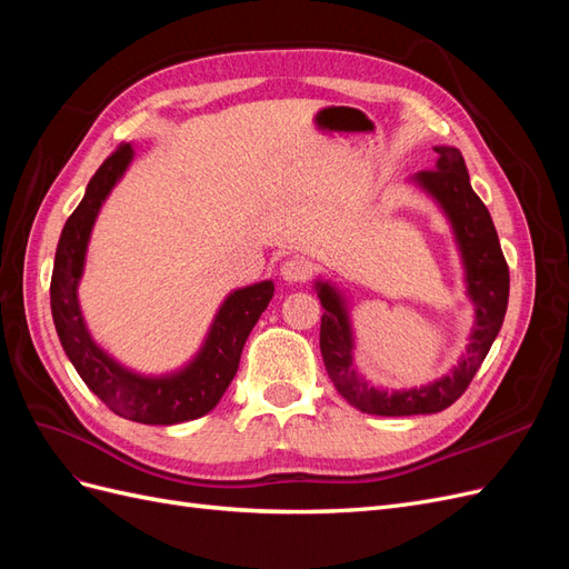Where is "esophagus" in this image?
Here are the masks:
<instances>
[{
  "label": "esophagus",
  "mask_w": 569,
  "mask_h": 569,
  "mask_svg": "<svg viewBox=\"0 0 569 569\" xmlns=\"http://www.w3.org/2000/svg\"><path fill=\"white\" fill-rule=\"evenodd\" d=\"M280 274L284 282H306L313 274V266L303 261V258H289V261L282 263Z\"/></svg>",
  "instance_id": "obj_1"
}]
</instances>
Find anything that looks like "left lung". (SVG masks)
<instances>
[{
    "label": "left lung",
    "instance_id": "8db88e82",
    "mask_svg": "<svg viewBox=\"0 0 569 569\" xmlns=\"http://www.w3.org/2000/svg\"><path fill=\"white\" fill-rule=\"evenodd\" d=\"M435 151L439 153L437 168L420 170L412 180L439 201L443 213L451 220L462 256L465 280H468V295L475 303V330L470 335L468 351L441 380L408 391L375 389L368 387L353 368V335L341 297L335 287L318 282V297L325 308L320 320L325 370L343 399L368 416H425V412H439L456 403L470 387L479 366L485 363L506 318L510 272L493 220L487 206L475 194L462 153L456 147H435Z\"/></svg>",
    "mask_w": 569,
    "mask_h": 569
}]
</instances>
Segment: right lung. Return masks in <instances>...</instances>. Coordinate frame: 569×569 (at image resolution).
I'll return each instance as SVG.
<instances>
[{"label":"right lung","mask_w":569,"mask_h":569,"mask_svg":"<svg viewBox=\"0 0 569 569\" xmlns=\"http://www.w3.org/2000/svg\"><path fill=\"white\" fill-rule=\"evenodd\" d=\"M132 161V147L120 144L92 176L78 209L66 220L54 270H51V316L66 356L82 382L116 416L142 425H178L213 410L239 368L249 332L272 299V282H258L232 291L220 306L199 356L184 370L166 377H144L123 368L101 351L84 327L78 282L84 266L90 232L101 203Z\"/></svg>","instance_id":"1"}]
</instances>
